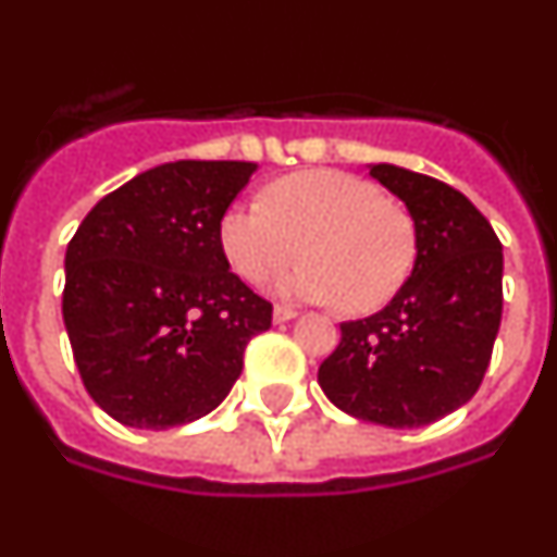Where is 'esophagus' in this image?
Listing matches in <instances>:
<instances>
[{"label": "esophagus", "mask_w": 557, "mask_h": 557, "mask_svg": "<svg viewBox=\"0 0 557 557\" xmlns=\"http://www.w3.org/2000/svg\"><path fill=\"white\" fill-rule=\"evenodd\" d=\"M294 317H297V311L292 306H274V322H288Z\"/></svg>", "instance_id": "obj_1"}]
</instances>
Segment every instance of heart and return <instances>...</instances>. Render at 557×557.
<instances>
[{"label": "heart", "instance_id": "obj_1", "mask_svg": "<svg viewBox=\"0 0 557 557\" xmlns=\"http://www.w3.org/2000/svg\"><path fill=\"white\" fill-rule=\"evenodd\" d=\"M221 249L246 283L277 280L286 297L339 302L354 314L376 311L396 297L416 260L413 221L366 177L306 170L280 177L265 203H235L221 218Z\"/></svg>", "mask_w": 557, "mask_h": 557}]
</instances>
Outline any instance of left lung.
<instances>
[{"mask_svg": "<svg viewBox=\"0 0 557 557\" xmlns=\"http://www.w3.org/2000/svg\"><path fill=\"white\" fill-rule=\"evenodd\" d=\"M408 207L416 232L410 277L382 311L339 325L320 366L322 394L362 422L424 428L473 399L502 325V243L459 189L371 163Z\"/></svg>", "mask_w": 557, "mask_h": 557, "instance_id": "left-lung-1", "label": "left lung"}]
</instances>
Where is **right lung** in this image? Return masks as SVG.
<instances>
[{"label": "right lung", "instance_id": "add662e5", "mask_svg": "<svg viewBox=\"0 0 557 557\" xmlns=\"http://www.w3.org/2000/svg\"><path fill=\"white\" fill-rule=\"evenodd\" d=\"M257 166L175 161L101 198L64 255L62 314L87 394L127 428L212 413L271 329V302L228 271L221 218Z\"/></svg>", "mask_w": 557, "mask_h": 557}]
</instances>
